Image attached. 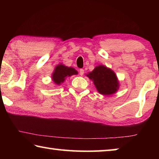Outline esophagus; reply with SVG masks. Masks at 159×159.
<instances>
[{
  "mask_svg": "<svg viewBox=\"0 0 159 159\" xmlns=\"http://www.w3.org/2000/svg\"><path fill=\"white\" fill-rule=\"evenodd\" d=\"M79 73H80V76H83V74H84V70H83V69H80V71H79Z\"/></svg>",
  "mask_w": 159,
  "mask_h": 159,
  "instance_id": "obj_1",
  "label": "esophagus"
}]
</instances>
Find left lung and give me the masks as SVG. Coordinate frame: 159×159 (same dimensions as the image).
Returning a JSON list of instances; mask_svg holds the SVG:
<instances>
[{"mask_svg":"<svg viewBox=\"0 0 159 159\" xmlns=\"http://www.w3.org/2000/svg\"><path fill=\"white\" fill-rule=\"evenodd\" d=\"M87 76L93 80L97 90L102 95H111L118 90V82L115 73L103 65L95 67Z\"/></svg>","mask_w":159,"mask_h":159,"instance_id":"1","label":"left lung"}]
</instances>
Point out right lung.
Segmentation results:
<instances>
[{"label":"right lung","instance_id":"right-lung-1","mask_svg":"<svg viewBox=\"0 0 159 159\" xmlns=\"http://www.w3.org/2000/svg\"><path fill=\"white\" fill-rule=\"evenodd\" d=\"M77 74L78 71L72 67H68L63 64H60L55 67L52 78L55 84L60 85L61 83L64 81L66 77L71 76L72 75H76Z\"/></svg>","mask_w":159,"mask_h":159}]
</instances>
